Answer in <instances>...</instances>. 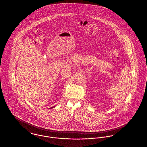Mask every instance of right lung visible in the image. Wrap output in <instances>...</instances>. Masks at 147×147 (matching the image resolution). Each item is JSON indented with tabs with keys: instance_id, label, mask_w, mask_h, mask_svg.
I'll return each instance as SVG.
<instances>
[{
	"instance_id": "1",
	"label": "right lung",
	"mask_w": 147,
	"mask_h": 147,
	"mask_svg": "<svg viewBox=\"0 0 147 147\" xmlns=\"http://www.w3.org/2000/svg\"><path fill=\"white\" fill-rule=\"evenodd\" d=\"M55 106H51V107H50L49 108V109H52V108H53Z\"/></svg>"
}]
</instances>
